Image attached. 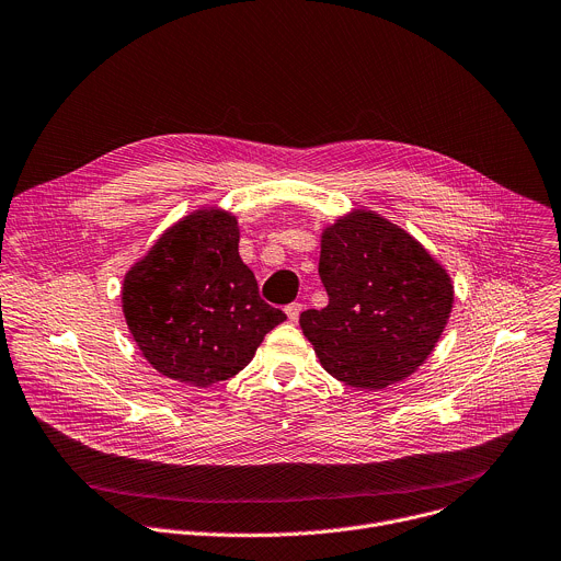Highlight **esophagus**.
Returning a JSON list of instances; mask_svg holds the SVG:
<instances>
[{
  "instance_id": "esophagus-1",
  "label": "esophagus",
  "mask_w": 561,
  "mask_h": 561,
  "mask_svg": "<svg viewBox=\"0 0 561 561\" xmlns=\"http://www.w3.org/2000/svg\"><path fill=\"white\" fill-rule=\"evenodd\" d=\"M299 313H301V304H299V301L288 304V307H286V316H288L290 322H297V320H299Z\"/></svg>"
}]
</instances>
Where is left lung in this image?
<instances>
[{"mask_svg":"<svg viewBox=\"0 0 561 561\" xmlns=\"http://www.w3.org/2000/svg\"><path fill=\"white\" fill-rule=\"evenodd\" d=\"M324 309L299 327L324 369L360 389L414 374L438 342L454 301L447 273L398 226L355 213L322 234Z\"/></svg>","mask_w":561,"mask_h":561,"instance_id":"1","label":"left lung"}]
</instances>
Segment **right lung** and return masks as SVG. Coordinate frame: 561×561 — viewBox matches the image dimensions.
Masks as SVG:
<instances>
[{"label": "right lung", "mask_w": 561, "mask_h": 561, "mask_svg": "<svg viewBox=\"0 0 561 561\" xmlns=\"http://www.w3.org/2000/svg\"><path fill=\"white\" fill-rule=\"evenodd\" d=\"M123 311L145 360L194 387L239 374L286 320L239 257L237 219L213 210L179 221L127 273Z\"/></svg>", "instance_id": "add662e5"}]
</instances>
